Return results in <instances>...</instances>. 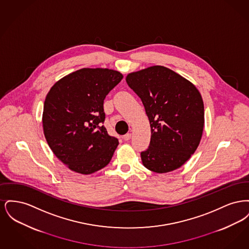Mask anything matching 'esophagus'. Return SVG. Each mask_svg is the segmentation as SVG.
I'll list each match as a JSON object with an SVG mask.
<instances>
[{"label":"esophagus","instance_id":"1","mask_svg":"<svg viewBox=\"0 0 249 249\" xmlns=\"http://www.w3.org/2000/svg\"><path fill=\"white\" fill-rule=\"evenodd\" d=\"M130 137H131V133H127V134H125V135L123 136V139H124L125 141H129L130 139Z\"/></svg>","mask_w":249,"mask_h":249}]
</instances>
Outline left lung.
Instances as JSON below:
<instances>
[{"label":"left lung","mask_w":249,"mask_h":249,"mask_svg":"<svg viewBox=\"0 0 249 249\" xmlns=\"http://www.w3.org/2000/svg\"><path fill=\"white\" fill-rule=\"evenodd\" d=\"M126 81L142 100L151 128L149 146L141 152L142 164L158 174L180 168L201 142L204 107L200 91L160 65L130 72Z\"/></svg>","instance_id":"left-lung-1"}]
</instances>
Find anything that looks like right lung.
Returning <instances> with one entry per match:
<instances>
[{
	"label": "right lung",
	"instance_id": "1",
	"mask_svg": "<svg viewBox=\"0 0 249 249\" xmlns=\"http://www.w3.org/2000/svg\"><path fill=\"white\" fill-rule=\"evenodd\" d=\"M123 78L107 68H83L59 79L44 104L43 129L50 149L78 174L90 175L110 162L119 144L102 124L104 100Z\"/></svg>",
	"mask_w": 249,
	"mask_h": 249
}]
</instances>
